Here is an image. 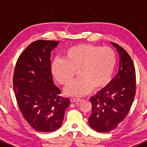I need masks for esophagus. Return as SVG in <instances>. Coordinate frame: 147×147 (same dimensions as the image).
Returning a JSON list of instances; mask_svg holds the SVG:
<instances>
[{
  "mask_svg": "<svg viewBox=\"0 0 147 147\" xmlns=\"http://www.w3.org/2000/svg\"><path fill=\"white\" fill-rule=\"evenodd\" d=\"M70 101L72 102H80L81 99H78V98H71L70 99Z\"/></svg>",
  "mask_w": 147,
  "mask_h": 147,
  "instance_id": "esophagus-1",
  "label": "esophagus"
}]
</instances>
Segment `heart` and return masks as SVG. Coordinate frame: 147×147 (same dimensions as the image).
Listing matches in <instances>:
<instances>
[{
  "instance_id": "heart-1",
  "label": "heart",
  "mask_w": 147,
  "mask_h": 147,
  "mask_svg": "<svg viewBox=\"0 0 147 147\" xmlns=\"http://www.w3.org/2000/svg\"><path fill=\"white\" fill-rule=\"evenodd\" d=\"M115 65L116 55L111 48L80 44L65 50L63 59L54 60L51 72L59 83L68 85L78 71L80 78L65 88V93L82 97L92 88L99 90L106 87L110 82Z\"/></svg>"
}]
</instances>
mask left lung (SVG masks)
<instances>
[{
  "label": "left lung",
  "instance_id": "obj_1",
  "mask_svg": "<svg viewBox=\"0 0 147 147\" xmlns=\"http://www.w3.org/2000/svg\"><path fill=\"white\" fill-rule=\"evenodd\" d=\"M119 57L117 75L106 87L90 97L92 113L88 124L99 133L114 130L126 117L136 95V70L129 54L122 47L111 42Z\"/></svg>",
  "mask_w": 147,
  "mask_h": 147
}]
</instances>
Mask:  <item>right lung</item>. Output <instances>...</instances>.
Here are the masks:
<instances>
[{
  "label": "right lung",
  "mask_w": 147,
  "mask_h": 147,
  "mask_svg": "<svg viewBox=\"0 0 147 147\" xmlns=\"http://www.w3.org/2000/svg\"><path fill=\"white\" fill-rule=\"evenodd\" d=\"M59 41L38 40L18 57L13 84L23 117L39 132H53L62 125L69 98L61 96L51 72V52Z\"/></svg>",
  "instance_id": "obj_1"
}]
</instances>
